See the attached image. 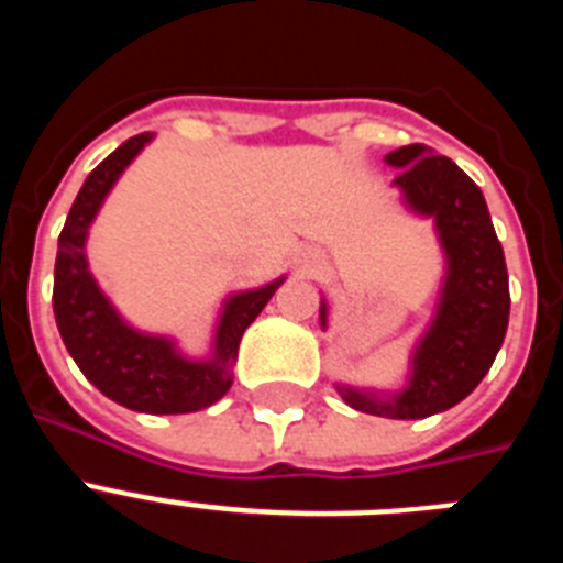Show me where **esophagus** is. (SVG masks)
I'll return each mask as SVG.
<instances>
[{
	"instance_id": "esophagus-1",
	"label": "esophagus",
	"mask_w": 563,
	"mask_h": 563,
	"mask_svg": "<svg viewBox=\"0 0 563 563\" xmlns=\"http://www.w3.org/2000/svg\"><path fill=\"white\" fill-rule=\"evenodd\" d=\"M318 267H321V262H318L316 256H301V258H298V271H301V273H316Z\"/></svg>"
}]
</instances>
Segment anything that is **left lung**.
<instances>
[{"mask_svg":"<svg viewBox=\"0 0 563 563\" xmlns=\"http://www.w3.org/2000/svg\"><path fill=\"white\" fill-rule=\"evenodd\" d=\"M386 163L400 168L391 186L400 188L406 208L434 220L445 276L434 318L411 352L409 383L391 395L352 386H338V391L363 415L422 420L465 400L494 366L510 318V287L479 186L422 143L395 148ZM321 327L327 330L324 298Z\"/></svg>","mask_w":563,"mask_h":563,"instance_id":"obj_1","label":"left lung"}]
</instances>
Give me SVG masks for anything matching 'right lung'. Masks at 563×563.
<instances>
[{"mask_svg": "<svg viewBox=\"0 0 563 563\" xmlns=\"http://www.w3.org/2000/svg\"><path fill=\"white\" fill-rule=\"evenodd\" d=\"M152 137V132L129 137L84 180L58 236L53 312L78 369L109 400L143 415H188L208 409L231 389L239 341L285 276L225 298L208 357H186L174 338L141 332L123 321L89 273L87 233L118 177Z\"/></svg>", "mask_w": 563, "mask_h": 563, "instance_id": "right-lung-1", "label": "right lung"}]
</instances>
